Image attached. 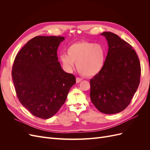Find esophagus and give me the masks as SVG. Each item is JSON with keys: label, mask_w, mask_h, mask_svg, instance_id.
<instances>
[{"label": "esophagus", "mask_w": 150, "mask_h": 150, "mask_svg": "<svg viewBox=\"0 0 150 150\" xmlns=\"http://www.w3.org/2000/svg\"><path fill=\"white\" fill-rule=\"evenodd\" d=\"M83 80V79H81V78H76V83H80L81 81Z\"/></svg>", "instance_id": "obj_1"}]
</instances>
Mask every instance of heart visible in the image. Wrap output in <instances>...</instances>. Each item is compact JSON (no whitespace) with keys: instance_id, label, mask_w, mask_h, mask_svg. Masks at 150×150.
Returning <instances> with one entry per match:
<instances>
[{"instance_id":"b5f03b06","label":"heart","mask_w":150,"mask_h":150,"mask_svg":"<svg viewBox=\"0 0 150 150\" xmlns=\"http://www.w3.org/2000/svg\"><path fill=\"white\" fill-rule=\"evenodd\" d=\"M106 49L100 44L80 41L72 44L67 49L66 54H62L60 60L67 71L74 69V63L79 73L91 77L101 71L106 60Z\"/></svg>"}]
</instances>
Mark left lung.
Returning <instances> with one entry per match:
<instances>
[{
  "label": "left lung",
  "instance_id": "obj_1",
  "mask_svg": "<svg viewBox=\"0 0 150 150\" xmlns=\"http://www.w3.org/2000/svg\"><path fill=\"white\" fill-rule=\"evenodd\" d=\"M108 52L101 71L90 79L91 101L104 114L123 111L131 103L140 82L139 58L129 44L104 32Z\"/></svg>",
  "mask_w": 150,
  "mask_h": 150
}]
</instances>
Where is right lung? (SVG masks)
<instances>
[{
	"mask_svg": "<svg viewBox=\"0 0 150 150\" xmlns=\"http://www.w3.org/2000/svg\"><path fill=\"white\" fill-rule=\"evenodd\" d=\"M61 36H36L17 53L12 77L18 99L32 115L48 119L65 103L75 76L63 71L57 50Z\"/></svg>",
	"mask_w": 150,
	"mask_h": 150,
	"instance_id": "add662e5",
	"label": "right lung"
}]
</instances>
